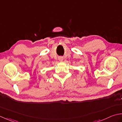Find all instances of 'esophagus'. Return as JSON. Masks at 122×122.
I'll list each match as a JSON object with an SVG mask.
<instances>
[{
    "instance_id": "esophagus-1",
    "label": "esophagus",
    "mask_w": 122,
    "mask_h": 122,
    "mask_svg": "<svg viewBox=\"0 0 122 122\" xmlns=\"http://www.w3.org/2000/svg\"><path fill=\"white\" fill-rule=\"evenodd\" d=\"M58 59L60 61H62L63 60V57H59Z\"/></svg>"
}]
</instances>
